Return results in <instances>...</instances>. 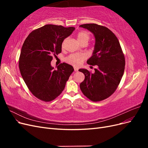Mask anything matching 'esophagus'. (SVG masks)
Masks as SVG:
<instances>
[{
    "instance_id": "obj_1",
    "label": "esophagus",
    "mask_w": 148,
    "mask_h": 148,
    "mask_svg": "<svg viewBox=\"0 0 148 148\" xmlns=\"http://www.w3.org/2000/svg\"><path fill=\"white\" fill-rule=\"evenodd\" d=\"M74 70L75 71H78V68H77V67H74Z\"/></svg>"
}]
</instances>
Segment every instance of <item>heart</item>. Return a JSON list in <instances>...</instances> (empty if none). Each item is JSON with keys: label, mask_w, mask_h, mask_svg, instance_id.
<instances>
[{"label": "heart", "mask_w": 148, "mask_h": 148, "mask_svg": "<svg viewBox=\"0 0 148 148\" xmlns=\"http://www.w3.org/2000/svg\"><path fill=\"white\" fill-rule=\"evenodd\" d=\"M77 39L81 44H88L91 39V36L88 31H81L77 34ZM66 39H65L62 43V47H64ZM86 59V56L83 53H71L65 58V61L70 64L75 66H78Z\"/></svg>", "instance_id": "1"}]
</instances>
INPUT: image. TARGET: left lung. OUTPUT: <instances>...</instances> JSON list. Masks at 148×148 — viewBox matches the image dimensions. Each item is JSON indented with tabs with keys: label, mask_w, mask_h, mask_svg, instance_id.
<instances>
[{
	"label": "left lung",
	"mask_w": 148,
	"mask_h": 148,
	"mask_svg": "<svg viewBox=\"0 0 148 148\" xmlns=\"http://www.w3.org/2000/svg\"><path fill=\"white\" fill-rule=\"evenodd\" d=\"M95 36L93 54L88 60L90 65H97L95 73L86 69L79 71L84 75L79 87L83 95L89 100L99 102L110 97L117 89L125 70V59L119 39L106 26L95 23L83 24Z\"/></svg>",
	"instance_id": "obj_1"
}]
</instances>
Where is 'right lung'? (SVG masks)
Segmentation results:
<instances>
[{"instance_id":"1","label":"right lung","mask_w":148,"mask_h":148,"mask_svg":"<svg viewBox=\"0 0 148 148\" xmlns=\"http://www.w3.org/2000/svg\"><path fill=\"white\" fill-rule=\"evenodd\" d=\"M75 29L46 25L33 31L26 38L19 58V69L29 90L38 99L50 102L64 91L73 67L62 63L53 70L51 62L53 56L61 53L64 40Z\"/></svg>"}]
</instances>
